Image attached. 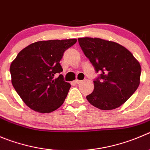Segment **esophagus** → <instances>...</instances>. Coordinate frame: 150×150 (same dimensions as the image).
Segmentation results:
<instances>
[{
    "label": "esophagus",
    "instance_id": "esophagus-1",
    "mask_svg": "<svg viewBox=\"0 0 150 150\" xmlns=\"http://www.w3.org/2000/svg\"><path fill=\"white\" fill-rule=\"evenodd\" d=\"M81 82H82V81H81V80H78V79H77V80H75V83H78H78H81Z\"/></svg>",
    "mask_w": 150,
    "mask_h": 150
}]
</instances>
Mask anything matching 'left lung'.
Returning a JSON list of instances; mask_svg holds the SVG:
<instances>
[{
  "label": "left lung",
  "mask_w": 150,
  "mask_h": 150,
  "mask_svg": "<svg viewBox=\"0 0 150 150\" xmlns=\"http://www.w3.org/2000/svg\"><path fill=\"white\" fill-rule=\"evenodd\" d=\"M79 45L96 72L94 90L88 101L102 110L121 107L138 89L141 68L128 50L119 43L100 38H81Z\"/></svg>",
  "instance_id": "8db88e82"
}]
</instances>
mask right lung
Masks as SVG:
<instances>
[{
	"label": "right lung",
	"mask_w": 150,
	"mask_h": 150,
	"mask_svg": "<svg viewBox=\"0 0 150 150\" xmlns=\"http://www.w3.org/2000/svg\"><path fill=\"white\" fill-rule=\"evenodd\" d=\"M76 39L42 40L18 53L10 66L12 86L26 106L41 113L52 112L64 103L71 87L60 64L64 53Z\"/></svg>",
	"instance_id": "right-lung-1"
}]
</instances>
